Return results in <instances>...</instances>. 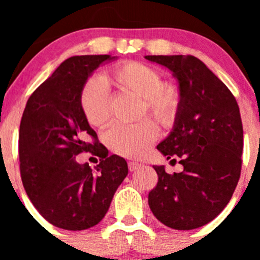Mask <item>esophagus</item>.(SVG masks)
Masks as SVG:
<instances>
[{"label": "esophagus", "instance_id": "obj_1", "mask_svg": "<svg viewBox=\"0 0 260 260\" xmlns=\"http://www.w3.org/2000/svg\"><path fill=\"white\" fill-rule=\"evenodd\" d=\"M140 167H141V164H138V162H135V161L128 162V169H129L131 172L136 171V170H138Z\"/></svg>", "mask_w": 260, "mask_h": 260}]
</instances>
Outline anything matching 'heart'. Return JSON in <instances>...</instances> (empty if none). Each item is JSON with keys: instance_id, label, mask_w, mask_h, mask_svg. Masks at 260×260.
I'll return each instance as SVG.
<instances>
[{"instance_id": "1", "label": "heart", "mask_w": 260, "mask_h": 260, "mask_svg": "<svg viewBox=\"0 0 260 260\" xmlns=\"http://www.w3.org/2000/svg\"><path fill=\"white\" fill-rule=\"evenodd\" d=\"M107 88L140 96L137 117L151 115L164 127H171L179 117L182 93L174 81H162L161 73L140 61H124L109 68L99 80L83 86L79 96L81 113L95 128L108 123L109 95ZM158 135L156 124L149 119L133 124H115L107 132L104 141L114 153L124 157H141L148 151Z\"/></svg>"}]
</instances>
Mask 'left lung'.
<instances>
[{"label": "left lung", "mask_w": 260, "mask_h": 260, "mask_svg": "<svg viewBox=\"0 0 260 260\" xmlns=\"http://www.w3.org/2000/svg\"><path fill=\"white\" fill-rule=\"evenodd\" d=\"M179 80L182 104L175 127L157 149L180 162L170 175L154 166L158 181L148 205L166 226L191 230L210 222L234 193L242 171L243 124L239 106L228 86L192 55H147ZM171 161V162H172Z\"/></svg>", "instance_id": "1"}]
</instances>
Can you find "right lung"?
<instances>
[{"instance_id":"1","label":"right lung","mask_w":260,"mask_h":260,"mask_svg":"<svg viewBox=\"0 0 260 260\" xmlns=\"http://www.w3.org/2000/svg\"><path fill=\"white\" fill-rule=\"evenodd\" d=\"M111 55L72 56L28 98L20 123V174L36 210L54 226L84 230L98 224L128 174L123 157L99 143L81 113L79 96L89 75ZM100 157L91 170L78 154Z\"/></svg>"}]
</instances>
